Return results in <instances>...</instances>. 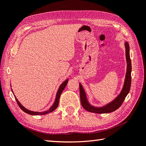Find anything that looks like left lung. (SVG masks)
<instances>
[{
  "instance_id": "obj_1",
  "label": "left lung",
  "mask_w": 146,
  "mask_h": 146,
  "mask_svg": "<svg viewBox=\"0 0 146 146\" xmlns=\"http://www.w3.org/2000/svg\"><path fill=\"white\" fill-rule=\"evenodd\" d=\"M125 48H126V58L127 61V71L126 74L125 81L123 86V90L121 92L120 94L116 98L110 103H108L105 107L97 108L92 107L87 102L86 98V95L85 93V91L82 87V85L79 84L80 87V102L82 107L84 109L90 112L97 113H110L113 112L121 107L122 103H123L124 100H125V98L129 93V90L131 87V62L130 57H129V46L128 42L125 43Z\"/></svg>"
}]
</instances>
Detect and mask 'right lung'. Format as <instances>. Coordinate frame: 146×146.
<instances>
[{
    "instance_id": "right-lung-1",
    "label": "right lung",
    "mask_w": 146,
    "mask_h": 146,
    "mask_svg": "<svg viewBox=\"0 0 146 146\" xmlns=\"http://www.w3.org/2000/svg\"><path fill=\"white\" fill-rule=\"evenodd\" d=\"M68 80H66L64 82H63V83L60 85V86L59 87V89H58V91H57V93L56 95V98H55V102L54 103V105H52V107L50 108L48 110H46V111H44V112H33V111H30L27 109H26L25 107H23V106L20 104V102H18V100L15 97V99L16 101H17V102L18 103V106H19L20 108L22 109L23 112H25V113H29V114H31V115H44V114H46V113H48L50 112H52L53 111L55 110L56 109L57 107H58V105H59V98H60V94L63 91V90L65 88V87L66 86V85L68 84Z\"/></svg>"
}]
</instances>
